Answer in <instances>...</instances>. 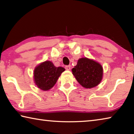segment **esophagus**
Segmentation results:
<instances>
[{
    "instance_id": "34e87169",
    "label": "esophagus",
    "mask_w": 134,
    "mask_h": 134,
    "mask_svg": "<svg viewBox=\"0 0 134 134\" xmlns=\"http://www.w3.org/2000/svg\"><path fill=\"white\" fill-rule=\"evenodd\" d=\"M65 68L67 70H70V65H65Z\"/></svg>"
}]
</instances>
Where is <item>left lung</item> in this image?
Wrapping results in <instances>:
<instances>
[{
  "instance_id": "obj_1",
  "label": "left lung",
  "mask_w": 134,
  "mask_h": 134,
  "mask_svg": "<svg viewBox=\"0 0 134 134\" xmlns=\"http://www.w3.org/2000/svg\"><path fill=\"white\" fill-rule=\"evenodd\" d=\"M71 71L77 81L85 88H92L100 83L103 68L99 63L87 58L79 59Z\"/></svg>"
}]
</instances>
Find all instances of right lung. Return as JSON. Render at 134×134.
<instances>
[{
	"label": "right lung",
	"mask_w": 134,
	"mask_h": 134,
	"mask_svg": "<svg viewBox=\"0 0 134 134\" xmlns=\"http://www.w3.org/2000/svg\"><path fill=\"white\" fill-rule=\"evenodd\" d=\"M64 71V68L54 66L49 61L42 63L34 70V77L36 85L44 91L48 90L53 87L61 74Z\"/></svg>",
	"instance_id": "add662e5"
}]
</instances>
